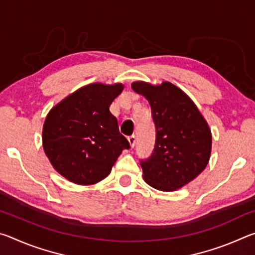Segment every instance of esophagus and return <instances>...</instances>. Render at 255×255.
<instances>
[{
	"label": "esophagus",
	"mask_w": 255,
	"mask_h": 255,
	"mask_svg": "<svg viewBox=\"0 0 255 255\" xmlns=\"http://www.w3.org/2000/svg\"><path fill=\"white\" fill-rule=\"evenodd\" d=\"M128 141H129V144H130V147H133V146H135V144H136V136L135 135L129 136Z\"/></svg>",
	"instance_id": "34e87169"
}]
</instances>
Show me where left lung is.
Instances as JSON below:
<instances>
[{"mask_svg": "<svg viewBox=\"0 0 255 255\" xmlns=\"http://www.w3.org/2000/svg\"><path fill=\"white\" fill-rule=\"evenodd\" d=\"M152 109L156 130L154 150L141 159L146 183L161 191H174L205 170L211 153V132L193 101L170 82L152 85L133 82Z\"/></svg>", "mask_w": 255, "mask_h": 255, "instance_id": "8db88e82", "label": "left lung"}]
</instances>
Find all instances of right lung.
Returning <instances> with one entry per match:
<instances>
[{"label": "right lung", "mask_w": 255, "mask_h": 255, "mask_svg": "<svg viewBox=\"0 0 255 255\" xmlns=\"http://www.w3.org/2000/svg\"><path fill=\"white\" fill-rule=\"evenodd\" d=\"M123 90L122 83L85 85L47 115L44 150L54 169L71 182L98 183L110 174L123 150L130 147L109 110Z\"/></svg>", "instance_id": "1"}]
</instances>
